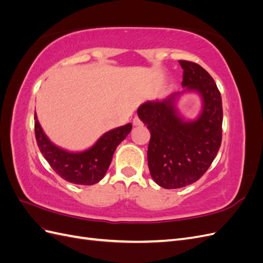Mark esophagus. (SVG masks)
I'll use <instances>...</instances> for the list:
<instances>
[{
    "label": "esophagus",
    "mask_w": 263,
    "mask_h": 263,
    "mask_svg": "<svg viewBox=\"0 0 263 263\" xmlns=\"http://www.w3.org/2000/svg\"><path fill=\"white\" fill-rule=\"evenodd\" d=\"M133 125H134V126H141V125H142V122L140 121V119H139L138 117H135V118L133 119Z\"/></svg>",
    "instance_id": "34e87169"
}]
</instances>
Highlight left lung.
<instances>
[{
  "label": "left lung",
  "instance_id": "1",
  "mask_svg": "<svg viewBox=\"0 0 263 263\" xmlns=\"http://www.w3.org/2000/svg\"><path fill=\"white\" fill-rule=\"evenodd\" d=\"M179 63L184 89L160 101H147L137 109L151 135L147 155L151 178L164 189L196 182L210 168L221 142L222 106L216 83L197 63ZM190 92L198 95L202 103L193 120L185 119L177 107L179 99Z\"/></svg>",
  "mask_w": 263,
  "mask_h": 263
}]
</instances>
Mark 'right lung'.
<instances>
[{"label":"right lung","instance_id":"right-lung-1","mask_svg":"<svg viewBox=\"0 0 263 263\" xmlns=\"http://www.w3.org/2000/svg\"><path fill=\"white\" fill-rule=\"evenodd\" d=\"M130 123L103 134L94 144L82 151L63 149L47 137L35 112V135L39 150L53 171L73 184L93 185L104 178L117 146L132 130Z\"/></svg>","mask_w":263,"mask_h":263}]
</instances>
